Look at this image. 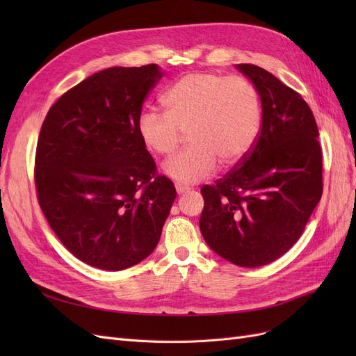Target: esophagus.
<instances>
[{"instance_id": "34e87169", "label": "esophagus", "mask_w": 356, "mask_h": 356, "mask_svg": "<svg viewBox=\"0 0 356 356\" xmlns=\"http://www.w3.org/2000/svg\"><path fill=\"white\" fill-rule=\"evenodd\" d=\"M175 188H177V193L178 195H184V193H187L190 188L188 187H186V186H181V184H177L175 186Z\"/></svg>"}]
</instances>
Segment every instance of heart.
Listing matches in <instances>:
<instances>
[{
    "label": "heart",
    "instance_id": "heart-1",
    "mask_svg": "<svg viewBox=\"0 0 356 356\" xmlns=\"http://www.w3.org/2000/svg\"><path fill=\"white\" fill-rule=\"evenodd\" d=\"M165 113L144 110L138 135L154 154L166 156L188 132L190 148L169 157L163 174L177 184L191 186L211 177L218 166H233L250 153L261 124L257 89L243 77L191 72L163 95Z\"/></svg>",
    "mask_w": 356,
    "mask_h": 356
}]
</instances>
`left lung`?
I'll return each instance as SVG.
<instances>
[{
    "mask_svg": "<svg viewBox=\"0 0 356 356\" xmlns=\"http://www.w3.org/2000/svg\"><path fill=\"white\" fill-rule=\"evenodd\" d=\"M261 99L252 148L200 193V232L212 251L241 267L282 257L303 233L322 196V149L314 113L301 95L268 71L236 65Z\"/></svg>",
    "mask_w": 356,
    "mask_h": 356,
    "instance_id": "left-lung-1",
    "label": "left lung"
}]
</instances>
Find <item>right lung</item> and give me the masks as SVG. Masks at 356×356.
I'll list each match as a JSON object with an SVG mask.
<instances>
[{
  "label": "right lung",
  "instance_id": "1",
  "mask_svg": "<svg viewBox=\"0 0 356 356\" xmlns=\"http://www.w3.org/2000/svg\"><path fill=\"white\" fill-rule=\"evenodd\" d=\"M163 72L113 67L50 106L35 153L40 208L83 263L123 270L154 251L177 197L138 135L143 104Z\"/></svg>",
  "mask_w": 356,
  "mask_h": 356
}]
</instances>
